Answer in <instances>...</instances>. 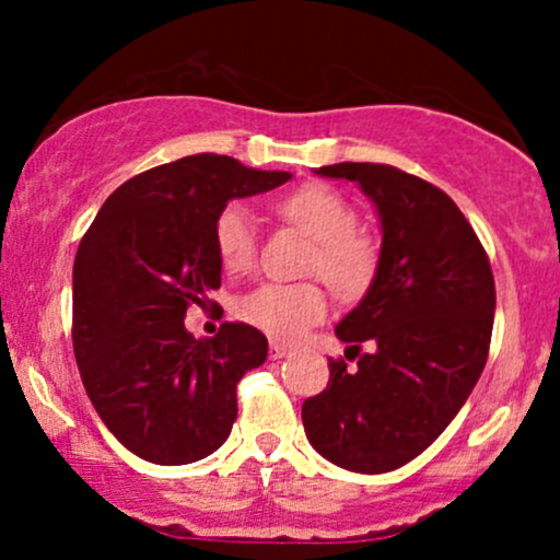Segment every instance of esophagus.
I'll return each mask as SVG.
<instances>
[{"mask_svg": "<svg viewBox=\"0 0 560 560\" xmlns=\"http://www.w3.org/2000/svg\"><path fill=\"white\" fill-rule=\"evenodd\" d=\"M268 352H271L273 361H279V358H284V355H287L289 347H287V345H281V342H271V347H268Z\"/></svg>", "mask_w": 560, "mask_h": 560, "instance_id": "34e87169", "label": "esophagus"}]
</instances>
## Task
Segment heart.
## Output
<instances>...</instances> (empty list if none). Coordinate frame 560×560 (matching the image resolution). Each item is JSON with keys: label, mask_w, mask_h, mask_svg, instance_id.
I'll list each match as a JSON object with an SVG mask.
<instances>
[{"label": "heart", "mask_w": 560, "mask_h": 560, "mask_svg": "<svg viewBox=\"0 0 560 560\" xmlns=\"http://www.w3.org/2000/svg\"><path fill=\"white\" fill-rule=\"evenodd\" d=\"M279 213L305 231L313 249L305 273L320 276L337 298L355 300L369 292L378 271L374 240L355 229L358 213L337 189L305 184L279 199ZM215 255L223 271L244 273L258 255V223L244 202H229L213 223ZM326 294L313 281L302 284H260L236 300L234 311L244 324L276 339H298L326 316Z\"/></svg>", "instance_id": "obj_1"}]
</instances>
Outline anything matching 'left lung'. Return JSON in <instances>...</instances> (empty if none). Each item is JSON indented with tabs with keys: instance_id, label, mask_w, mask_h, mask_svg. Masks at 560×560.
I'll use <instances>...</instances> for the list:
<instances>
[{
	"instance_id": "8db88e82",
	"label": "left lung",
	"mask_w": 560,
	"mask_h": 560,
	"mask_svg": "<svg viewBox=\"0 0 560 560\" xmlns=\"http://www.w3.org/2000/svg\"><path fill=\"white\" fill-rule=\"evenodd\" d=\"M320 176L358 182L382 221L374 284L339 320L350 370L302 402L311 445L358 474L395 471L447 429L490 355L494 279L477 231L434 184L382 163H337ZM369 341L372 350L361 353Z\"/></svg>"
}]
</instances>
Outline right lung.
<instances>
[{
  "instance_id": "right-lung-1",
  "label": "right lung",
  "mask_w": 560,
  "mask_h": 560,
  "mask_svg": "<svg viewBox=\"0 0 560 560\" xmlns=\"http://www.w3.org/2000/svg\"><path fill=\"white\" fill-rule=\"evenodd\" d=\"M292 178L226 155H189L120 184L73 262V352L83 387L124 447L160 466L195 464L226 442L236 384L268 358L249 324L184 329L221 287L213 223L229 199Z\"/></svg>"
}]
</instances>
